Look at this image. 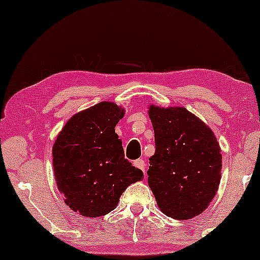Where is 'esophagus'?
<instances>
[{
    "label": "esophagus",
    "mask_w": 260,
    "mask_h": 260,
    "mask_svg": "<svg viewBox=\"0 0 260 260\" xmlns=\"http://www.w3.org/2000/svg\"><path fill=\"white\" fill-rule=\"evenodd\" d=\"M134 166L136 167V168L141 169L143 173H145V162L142 158H138L136 161H134Z\"/></svg>",
    "instance_id": "1"
}]
</instances>
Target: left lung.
<instances>
[{
	"instance_id": "1",
	"label": "left lung",
	"mask_w": 260,
	"mask_h": 260,
	"mask_svg": "<svg viewBox=\"0 0 260 260\" xmlns=\"http://www.w3.org/2000/svg\"><path fill=\"white\" fill-rule=\"evenodd\" d=\"M155 154L148 183L166 215L184 220L200 214L215 197L222 156L213 131L184 108L149 110Z\"/></svg>"
}]
</instances>
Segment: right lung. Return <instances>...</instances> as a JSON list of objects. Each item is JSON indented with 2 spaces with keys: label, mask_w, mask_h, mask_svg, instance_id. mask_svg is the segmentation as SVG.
<instances>
[{
  "label": "right lung",
  "mask_w": 260,
  "mask_h": 260,
  "mask_svg": "<svg viewBox=\"0 0 260 260\" xmlns=\"http://www.w3.org/2000/svg\"><path fill=\"white\" fill-rule=\"evenodd\" d=\"M124 110L102 102L74 115L53 145V168L66 205L97 218L116 208L127 186L143 180L141 169L124 157L115 133Z\"/></svg>",
  "instance_id": "right-lung-1"
}]
</instances>
